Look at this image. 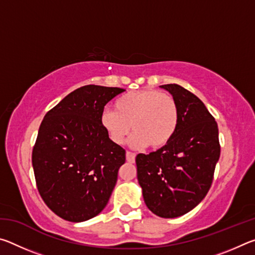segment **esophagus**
<instances>
[{
    "mask_svg": "<svg viewBox=\"0 0 255 255\" xmlns=\"http://www.w3.org/2000/svg\"><path fill=\"white\" fill-rule=\"evenodd\" d=\"M135 157H136V154L135 153H131V152H127L126 153V159L128 162L133 163L135 162Z\"/></svg>",
    "mask_w": 255,
    "mask_h": 255,
    "instance_id": "1",
    "label": "esophagus"
}]
</instances>
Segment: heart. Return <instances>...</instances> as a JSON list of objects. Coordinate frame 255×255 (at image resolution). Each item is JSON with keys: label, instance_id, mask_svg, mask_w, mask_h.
Listing matches in <instances>:
<instances>
[{"label": "heart", "instance_id": "heart-1", "mask_svg": "<svg viewBox=\"0 0 255 255\" xmlns=\"http://www.w3.org/2000/svg\"><path fill=\"white\" fill-rule=\"evenodd\" d=\"M179 107L174 98L156 90L125 93L115 102V110L102 111L100 124L114 144L122 145L131 130V147L149 145L161 148L173 139L179 126Z\"/></svg>", "mask_w": 255, "mask_h": 255}]
</instances>
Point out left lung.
I'll return each mask as SVG.
<instances>
[{
	"mask_svg": "<svg viewBox=\"0 0 255 255\" xmlns=\"http://www.w3.org/2000/svg\"><path fill=\"white\" fill-rule=\"evenodd\" d=\"M179 107V126L169 144L136 156L137 179L153 214L175 218L201 202L221 155L218 126L199 98L178 84H165Z\"/></svg>",
	"mask_w": 255,
	"mask_h": 255,
	"instance_id": "left-lung-1",
	"label": "left lung"
}]
</instances>
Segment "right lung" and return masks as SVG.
<instances>
[{"label": "right lung", "instance_id": "1", "mask_svg": "<svg viewBox=\"0 0 255 255\" xmlns=\"http://www.w3.org/2000/svg\"><path fill=\"white\" fill-rule=\"evenodd\" d=\"M126 90L85 85L47 112L32 150L38 191L48 208L81 223L105 209L126 161L100 124L105 106Z\"/></svg>", "mask_w": 255, "mask_h": 255}]
</instances>
